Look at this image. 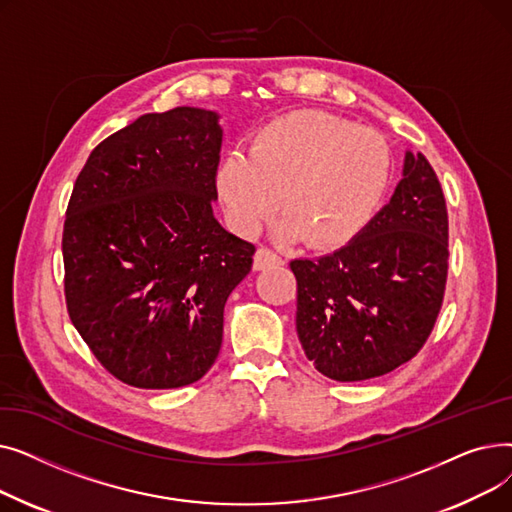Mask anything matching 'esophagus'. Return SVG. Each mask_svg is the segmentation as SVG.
<instances>
[{"label": "esophagus", "mask_w": 512, "mask_h": 512, "mask_svg": "<svg viewBox=\"0 0 512 512\" xmlns=\"http://www.w3.org/2000/svg\"><path fill=\"white\" fill-rule=\"evenodd\" d=\"M282 257L276 255L272 249L267 247H259L255 253V270H265V267H272V265H280Z\"/></svg>", "instance_id": "obj_1"}]
</instances>
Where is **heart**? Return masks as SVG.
<instances>
[{"label": "heart", "mask_w": 512, "mask_h": 512, "mask_svg": "<svg viewBox=\"0 0 512 512\" xmlns=\"http://www.w3.org/2000/svg\"><path fill=\"white\" fill-rule=\"evenodd\" d=\"M390 180L392 151L382 134L299 110L267 122L251 155H228L218 191L240 234L259 232L280 199V238L305 236L315 249H336L371 224Z\"/></svg>", "instance_id": "obj_1"}]
</instances>
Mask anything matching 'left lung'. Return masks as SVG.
<instances>
[{
  "label": "left lung",
  "instance_id": "obj_1",
  "mask_svg": "<svg viewBox=\"0 0 512 512\" xmlns=\"http://www.w3.org/2000/svg\"><path fill=\"white\" fill-rule=\"evenodd\" d=\"M290 270L297 334L319 373L363 382L411 361L434 330L448 276V211L425 155L405 153L390 203L357 238Z\"/></svg>",
  "mask_w": 512,
  "mask_h": 512
}]
</instances>
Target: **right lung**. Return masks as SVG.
I'll list each match as a JSON object with an SVG mask.
<instances>
[{"mask_svg": "<svg viewBox=\"0 0 512 512\" xmlns=\"http://www.w3.org/2000/svg\"><path fill=\"white\" fill-rule=\"evenodd\" d=\"M220 116L201 107L145 114L101 141L66 209V307L120 382L188 386L218 359L224 305L255 245L213 218Z\"/></svg>", "mask_w": 512, "mask_h": 512, "instance_id": "1", "label": "right lung"}]
</instances>
